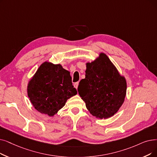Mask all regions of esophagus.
Instances as JSON below:
<instances>
[{
	"label": "esophagus",
	"mask_w": 157,
	"mask_h": 157,
	"mask_svg": "<svg viewBox=\"0 0 157 157\" xmlns=\"http://www.w3.org/2000/svg\"><path fill=\"white\" fill-rule=\"evenodd\" d=\"M78 85H79V83H78V82H76V83H75L74 84V87H75V88H76V89H77V88H78Z\"/></svg>",
	"instance_id": "esophagus-1"
}]
</instances>
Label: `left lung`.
<instances>
[{
  "instance_id": "left-lung-1",
  "label": "left lung",
  "mask_w": 157,
  "mask_h": 157,
  "mask_svg": "<svg viewBox=\"0 0 157 157\" xmlns=\"http://www.w3.org/2000/svg\"><path fill=\"white\" fill-rule=\"evenodd\" d=\"M85 78L79 83L78 91L87 110L98 119H106L116 113L123 104L127 83L104 52L86 63Z\"/></svg>"
}]
</instances>
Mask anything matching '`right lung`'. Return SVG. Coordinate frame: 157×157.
<instances>
[{"label":"right lung","mask_w":157,"mask_h":157,"mask_svg":"<svg viewBox=\"0 0 157 157\" xmlns=\"http://www.w3.org/2000/svg\"><path fill=\"white\" fill-rule=\"evenodd\" d=\"M28 98L36 110L52 117L68 99L77 94L70 72L60 64L45 62L39 67L27 86Z\"/></svg>","instance_id":"obj_1"}]
</instances>
